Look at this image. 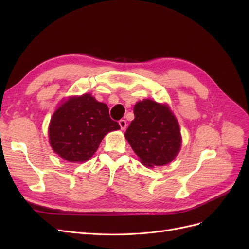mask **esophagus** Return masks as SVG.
Here are the masks:
<instances>
[{
    "instance_id": "esophagus-1",
    "label": "esophagus",
    "mask_w": 249,
    "mask_h": 249,
    "mask_svg": "<svg viewBox=\"0 0 249 249\" xmlns=\"http://www.w3.org/2000/svg\"><path fill=\"white\" fill-rule=\"evenodd\" d=\"M118 124H119V125H120V129H122L123 131H124L125 129H126V122L124 119H120L119 122H118Z\"/></svg>"
}]
</instances>
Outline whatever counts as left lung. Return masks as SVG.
Segmentation results:
<instances>
[{
  "mask_svg": "<svg viewBox=\"0 0 249 249\" xmlns=\"http://www.w3.org/2000/svg\"><path fill=\"white\" fill-rule=\"evenodd\" d=\"M134 115L124 136L140 162L147 167L170 163L182 144L179 125L170 108L143 100L135 105Z\"/></svg>",
  "mask_w": 249,
  "mask_h": 249,
  "instance_id": "8db88e82",
  "label": "left lung"
}]
</instances>
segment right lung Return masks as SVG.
I'll return each mask as SVG.
<instances>
[{"instance_id": "1", "label": "right lung", "mask_w": 249, "mask_h": 249, "mask_svg": "<svg viewBox=\"0 0 249 249\" xmlns=\"http://www.w3.org/2000/svg\"><path fill=\"white\" fill-rule=\"evenodd\" d=\"M106 104L85 93L71 96L53 114L49 140L54 152L71 163L86 162L99 148L105 135L119 130Z\"/></svg>"}]
</instances>
